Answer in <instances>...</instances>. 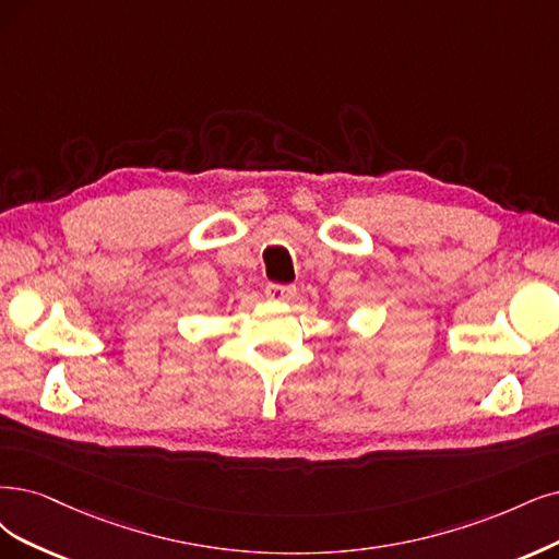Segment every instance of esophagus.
<instances>
[{"instance_id":"esophagus-1","label":"esophagus","mask_w":559,"mask_h":559,"mask_svg":"<svg viewBox=\"0 0 559 559\" xmlns=\"http://www.w3.org/2000/svg\"><path fill=\"white\" fill-rule=\"evenodd\" d=\"M266 297L276 299V301H285L295 295V285H283V283H269L266 285Z\"/></svg>"}]
</instances>
